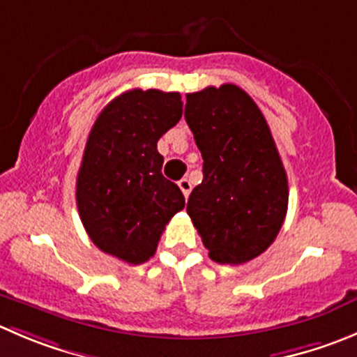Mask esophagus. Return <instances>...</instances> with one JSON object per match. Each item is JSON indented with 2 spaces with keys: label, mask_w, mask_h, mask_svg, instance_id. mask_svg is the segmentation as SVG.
<instances>
[{
  "label": "esophagus",
  "mask_w": 357,
  "mask_h": 357,
  "mask_svg": "<svg viewBox=\"0 0 357 357\" xmlns=\"http://www.w3.org/2000/svg\"><path fill=\"white\" fill-rule=\"evenodd\" d=\"M178 185H179V188H181L183 195L188 197L190 192H192V183H190V179H188V178H183L181 181L178 183Z\"/></svg>",
  "instance_id": "esophagus-1"
}]
</instances>
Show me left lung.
Returning <instances> with one entry per match:
<instances>
[{"instance_id":"1","label":"left lung","mask_w":357,"mask_h":357,"mask_svg":"<svg viewBox=\"0 0 357 357\" xmlns=\"http://www.w3.org/2000/svg\"><path fill=\"white\" fill-rule=\"evenodd\" d=\"M185 119L204 158L186 211L211 259L249 261L275 241L288 211V176L268 123L231 83L186 94Z\"/></svg>"}]
</instances>
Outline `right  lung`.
I'll return each instance as SVG.
<instances>
[{
	"label": "right lung",
	"mask_w": 357,
	"mask_h": 357,
	"mask_svg": "<svg viewBox=\"0 0 357 357\" xmlns=\"http://www.w3.org/2000/svg\"><path fill=\"white\" fill-rule=\"evenodd\" d=\"M183 115L179 92H123L94 122L76 178V206L91 241L130 265L157 251L165 225L185 207L162 174L157 143Z\"/></svg>",
	"instance_id": "1"
}]
</instances>
